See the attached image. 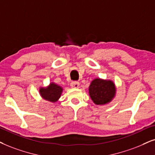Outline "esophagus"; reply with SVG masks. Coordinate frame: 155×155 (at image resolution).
Listing matches in <instances>:
<instances>
[{
    "instance_id": "1",
    "label": "esophagus",
    "mask_w": 155,
    "mask_h": 155,
    "mask_svg": "<svg viewBox=\"0 0 155 155\" xmlns=\"http://www.w3.org/2000/svg\"><path fill=\"white\" fill-rule=\"evenodd\" d=\"M71 87L73 89H78L79 87V83L78 82H72L71 84Z\"/></svg>"
}]
</instances>
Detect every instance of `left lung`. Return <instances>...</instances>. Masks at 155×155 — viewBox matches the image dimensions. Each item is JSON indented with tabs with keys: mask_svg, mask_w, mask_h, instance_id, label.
<instances>
[{
	"mask_svg": "<svg viewBox=\"0 0 155 155\" xmlns=\"http://www.w3.org/2000/svg\"><path fill=\"white\" fill-rule=\"evenodd\" d=\"M117 88L111 80L96 78L92 80L89 87V94L93 102L97 105L110 103L115 97Z\"/></svg>",
	"mask_w": 155,
	"mask_h": 155,
	"instance_id": "left-lung-1",
	"label": "left lung"
}]
</instances>
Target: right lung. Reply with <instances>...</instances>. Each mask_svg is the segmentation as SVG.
<instances>
[{"label":"right lung","mask_w":155,"mask_h":155,"mask_svg":"<svg viewBox=\"0 0 155 155\" xmlns=\"http://www.w3.org/2000/svg\"><path fill=\"white\" fill-rule=\"evenodd\" d=\"M63 88L54 82H51L46 87L39 88V94L43 99L55 103L61 97Z\"/></svg>","instance_id":"obj_1"}]
</instances>
